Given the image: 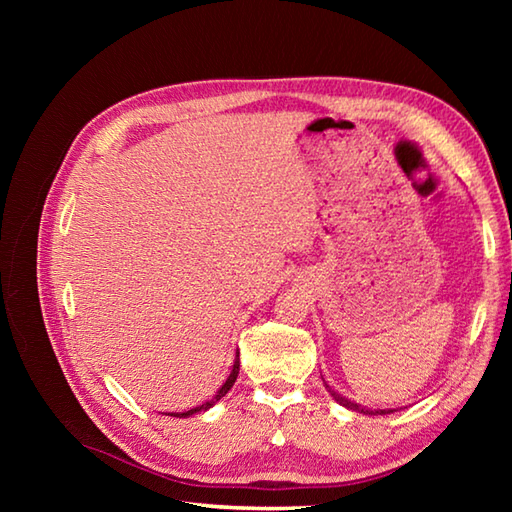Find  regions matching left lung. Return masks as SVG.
<instances>
[{
	"instance_id": "1",
	"label": "left lung",
	"mask_w": 512,
	"mask_h": 512,
	"mask_svg": "<svg viewBox=\"0 0 512 512\" xmlns=\"http://www.w3.org/2000/svg\"><path fill=\"white\" fill-rule=\"evenodd\" d=\"M325 387H328V391H330V396L339 402V405H343V407H347V409H352V411H358V413H369V416H385V413H394L396 409H367V407H363V405H358V402H354V400H347L345 396H341L339 391H334L328 383H325Z\"/></svg>"
}]
</instances>
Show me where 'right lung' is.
I'll return each mask as SVG.
<instances>
[{
	"label": "right lung",
	"instance_id": "obj_1",
	"mask_svg": "<svg viewBox=\"0 0 512 512\" xmlns=\"http://www.w3.org/2000/svg\"><path fill=\"white\" fill-rule=\"evenodd\" d=\"M237 374H239V354L235 356V363H233L231 374H228V378H226V383H224L220 389H217V394H215L209 402H204V405H200V407H193V409H189V411H182V413H169V416H173V418H189V416H193V413L211 409L217 400L224 398V396L228 394V389H231V387H233V383L237 380Z\"/></svg>",
	"mask_w": 512,
	"mask_h": 512
}]
</instances>
